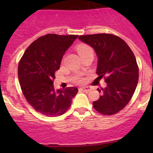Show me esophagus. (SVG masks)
I'll return each mask as SVG.
<instances>
[{"mask_svg": "<svg viewBox=\"0 0 153 153\" xmlns=\"http://www.w3.org/2000/svg\"><path fill=\"white\" fill-rule=\"evenodd\" d=\"M79 90L83 92H89L91 90V87H90V86H84V87H81Z\"/></svg>", "mask_w": 153, "mask_h": 153, "instance_id": "esophagus-1", "label": "esophagus"}]
</instances>
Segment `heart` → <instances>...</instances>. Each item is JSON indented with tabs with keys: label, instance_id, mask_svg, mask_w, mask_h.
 <instances>
[{
	"label": "heart",
	"instance_id": "b5f03b06",
	"mask_svg": "<svg viewBox=\"0 0 153 153\" xmlns=\"http://www.w3.org/2000/svg\"><path fill=\"white\" fill-rule=\"evenodd\" d=\"M77 52L80 55V56H82L84 54H86V53H93V49H92L90 46L86 45V44H81V45L78 46ZM75 80L78 81V82H80V81H82V79H81L79 76H76Z\"/></svg>",
	"mask_w": 153,
	"mask_h": 153
}]
</instances>
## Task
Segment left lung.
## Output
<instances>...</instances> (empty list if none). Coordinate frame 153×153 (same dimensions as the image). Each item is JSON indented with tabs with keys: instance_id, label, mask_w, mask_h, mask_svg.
I'll use <instances>...</instances> for the list:
<instances>
[{
	"instance_id": "left-lung-1",
	"label": "left lung",
	"mask_w": 153,
	"mask_h": 153,
	"mask_svg": "<svg viewBox=\"0 0 153 153\" xmlns=\"http://www.w3.org/2000/svg\"><path fill=\"white\" fill-rule=\"evenodd\" d=\"M78 38L93 47L97 56V74L107 86L97 89L98 100L94 109L111 116L122 110L132 99L139 79V67L130 47L123 39L110 33L82 35Z\"/></svg>"
}]
</instances>
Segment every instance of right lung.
I'll use <instances>...</instances> for the list:
<instances>
[{
  "instance_id": "1",
  "label": "right lung",
  "mask_w": 153,
  "mask_h": 153,
  "mask_svg": "<svg viewBox=\"0 0 153 153\" xmlns=\"http://www.w3.org/2000/svg\"><path fill=\"white\" fill-rule=\"evenodd\" d=\"M78 35L49 33L33 41L20 60L18 79L24 97L36 111L47 117H59L71 106L76 87L55 90V72Z\"/></svg>"
}]
</instances>
